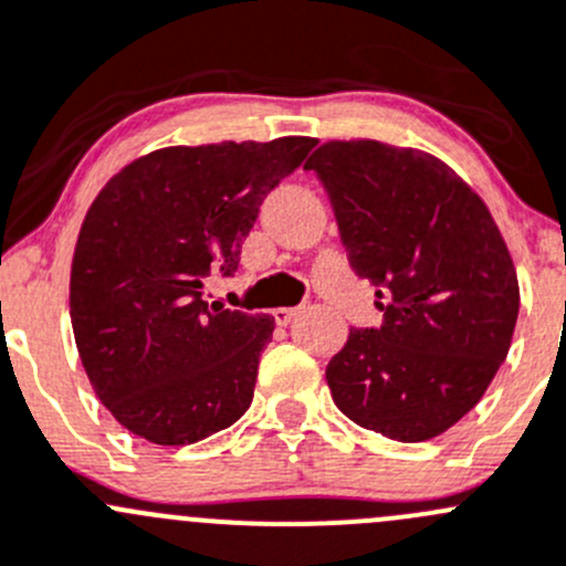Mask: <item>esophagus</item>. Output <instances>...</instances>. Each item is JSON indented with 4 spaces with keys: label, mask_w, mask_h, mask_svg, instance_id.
Here are the masks:
<instances>
[{
    "label": "esophagus",
    "mask_w": 566,
    "mask_h": 566,
    "mask_svg": "<svg viewBox=\"0 0 566 566\" xmlns=\"http://www.w3.org/2000/svg\"><path fill=\"white\" fill-rule=\"evenodd\" d=\"M295 315H298V310H295V306H276V310H273V317H276L279 326H287Z\"/></svg>",
    "instance_id": "34e87169"
}]
</instances>
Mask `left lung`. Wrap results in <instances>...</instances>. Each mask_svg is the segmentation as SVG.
<instances>
[{
	"label": "left lung",
	"instance_id": "8db88e82",
	"mask_svg": "<svg viewBox=\"0 0 566 566\" xmlns=\"http://www.w3.org/2000/svg\"><path fill=\"white\" fill-rule=\"evenodd\" d=\"M304 168L326 185L350 268L384 310L328 361L334 403L389 440L446 434L484 398L520 312L490 207L440 157L370 137L328 140Z\"/></svg>",
	"mask_w": 566,
	"mask_h": 566
}]
</instances>
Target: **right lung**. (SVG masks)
<instances>
[{"label": "right lung", "mask_w": 566, "mask_h": 566, "mask_svg": "<svg viewBox=\"0 0 566 566\" xmlns=\"http://www.w3.org/2000/svg\"><path fill=\"white\" fill-rule=\"evenodd\" d=\"M315 137L166 146L137 157L87 207L71 260L76 350L109 415L155 446L229 429L254 398L271 315L205 301L238 268L260 205Z\"/></svg>", "instance_id": "1"}]
</instances>
